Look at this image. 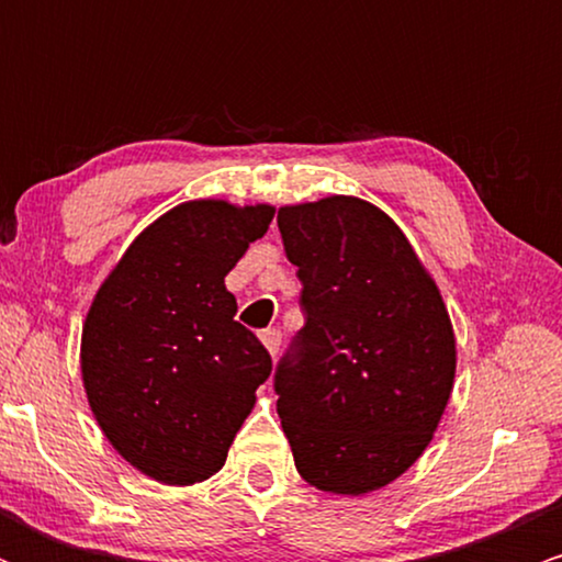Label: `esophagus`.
<instances>
[{
    "mask_svg": "<svg viewBox=\"0 0 562 562\" xmlns=\"http://www.w3.org/2000/svg\"><path fill=\"white\" fill-rule=\"evenodd\" d=\"M261 344H263V348H267L269 351V357H277V351H280V340H282V335H280V330H263L261 335Z\"/></svg>",
    "mask_w": 562,
    "mask_h": 562,
    "instance_id": "1",
    "label": "esophagus"
}]
</instances>
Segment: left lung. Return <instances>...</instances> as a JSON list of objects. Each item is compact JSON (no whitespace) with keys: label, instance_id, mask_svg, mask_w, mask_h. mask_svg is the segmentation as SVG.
I'll return each instance as SVG.
<instances>
[{"label":"left lung","instance_id":"left-lung-1","mask_svg":"<svg viewBox=\"0 0 562 562\" xmlns=\"http://www.w3.org/2000/svg\"><path fill=\"white\" fill-rule=\"evenodd\" d=\"M306 325L274 375L295 470L359 496L406 473L434 438L457 370L447 303L398 224L353 195L277 211Z\"/></svg>","mask_w":562,"mask_h":562}]
</instances>
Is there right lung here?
Here are the masks:
<instances>
[{
  "label": "right lung",
  "instance_id": "obj_1",
  "mask_svg": "<svg viewBox=\"0 0 562 562\" xmlns=\"http://www.w3.org/2000/svg\"><path fill=\"white\" fill-rule=\"evenodd\" d=\"M274 205L200 198L134 237L81 327V380L111 447L166 486L218 473L272 359L235 322L224 277Z\"/></svg>",
  "mask_w": 562,
  "mask_h": 562
}]
</instances>
